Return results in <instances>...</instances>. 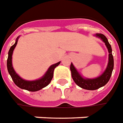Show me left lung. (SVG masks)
Returning <instances> with one entry per match:
<instances>
[{
	"mask_svg": "<svg viewBox=\"0 0 123 123\" xmlns=\"http://www.w3.org/2000/svg\"><path fill=\"white\" fill-rule=\"evenodd\" d=\"M94 36L98 38H100L105 43L108 50V52H109L108 63L104 73L96 78H94V79L86 78L84 77L81 75V74L79 73V72L75 68V66L73 65L72 63H71L70 65L71 76L74 82L76 83V85L83 89L88 90H96L106 85L110 79L112 71L113 70V66H114V60H113V57L112 55L111 46L108 42L106 37L101 33H96L95 34Z\"/></svg>",
	"mask_w": 123,
	"mask_h": 123,
	"instance_id": "obj_1",
	"label": "left lung"
}]
</instances>
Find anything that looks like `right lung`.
<instances>
[{
    "label": "right lung",
    "mask_w": 123,
    "mask_h": 123,
    "mask_svg": "<svg viewBox=\"0 0 123 123\" xmlns=\"http://www.w3.org/2000/svg\"><path fill=\"white\" fill-rule=\"evenodd\" d=\"M19 38V36L17 37L15 44L14 45L12 46L11 48L9 50L8 57V60H7L8 71L11 76L14 83L19 88H20L21 89L28 90V91H31V92H36V91L41 90L42 88L46 87V86H48L50 84V82H51L53 78L54 69L59 65V64L60 63V62L50 66V68L46 71L45 74L38 79L35 80H27L22 79L15 71L14 68H13V65H12V54H13L14 48H16V45L18 44Z\"/></svg>",
    "instance_id": "obj_1"
}]
</instances>
